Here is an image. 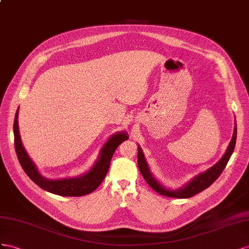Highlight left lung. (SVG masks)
<instances>
[{
    "mask_svg": "<svg viewBox=\"0 0 249 249\" xmlns=\"http://www.w3.org/2000/svg\"><path fill=\"white\" fill-rule=\"evenodd\" d=\"M236 139H237V125L235 126V131H233V136L230 143V146L227 148L225 154L222 156V159L220 160L216 165L210 168L208 171H205L196 176L195 178L191 182H189L186 187L177 191L166 190L153 178V176L151 175L150 171H149L147 162L144 159L143 151L141 150V148H139V152H138V166L142 175L144 177V179L147 181L149 186H150L155 192H158L159 194L162 196H167V197H172V198H189L198 193H200L201 191L209 188L211 184L214 182L220 175H221L222 171L227 165V162H229L231 159V156L233 152V149H235Z\"/></svg>",
    "mask_w": 249,
    "mask_h": 249,
    "instance_id": "1",
    "label": "left lung"
}]
</instances>
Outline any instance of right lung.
Wrapping results in <instances>:
<instances>
[{"label":"right lung","instance_id":"add662e5","mask_svg":"<svg viewBox=\"0 0 249 249\" xmlns=\"http://www.w3.org/2000/svg\"><path fill=\"white\" fill-rule=\"evenodd\" d=\"M18 116V109L17 110L16 118H14L13 133L14 147H16V152L20 166H22L26 174L30 177V179H32L33 182L36 183L38 187H40L42 190L50 192V193H53L59 196L77 197L89 194L93 191H95L99 186H100L104 179V177L107 174L110 160L113 153L116 151V149L121 143H123L124 141L128 139L127 134L124 132H120L118 134H115V136H112L102 148L100 158H99V160L96 162V165L89 173L84 174L83 176L77 177V178L49 180L38 173L32 160L25 151L19 138Z\"/></svg>","mask_w":249,"mask_h":249}]
</instances>
